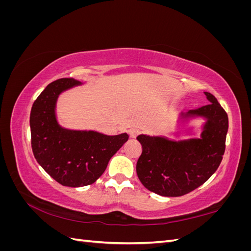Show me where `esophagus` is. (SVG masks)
Here are the masks:
<instances>
[{"instance_id": "34e87169", "label": "esophagus", "mask_w": 251, "mask_h": 251, "mask_svg": "<svg viewBox=\"0 0 251 251\" xmlns=\"http://www.w3.org/2000/svg\"><path fill=\"white\" fill-rule=\"evenodd\" d=\"M139 130L138 128H134V127H132V128H130V130H128V135H130V137L131 138H136L137 137V136L139 135Z\"/></svg>"}]
</instances>
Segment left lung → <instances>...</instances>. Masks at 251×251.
I'll use <instances>...</instances> for the list:
<instances>
[{
	"mask_svg": "<svg viewBox=\"0 0 251 251\" xmlns=\"http://www.w3.org/2000/svg\"><path fill=\"white\" fill-rule=\"evenodd\" d=\"M208 104L181 113L178 128L193 119H204L200 138L174 140L165 136L141 134L142 146L136 172L143 186L164 197H179L202 185L219 168L225 151L228 117L208 93Z\"/></svg>",
	"mask_w": 251,
	"mask_h": 251,
	"instance_id": "1",
	"label": "left lung"
}]
</instances>
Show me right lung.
Segmentation results:
<instances>
[{"label": "right lung", "instance_id": "obj_1", "mask_svg": "<svg viewBox=\"0 0 251 251\" xmlns=\"http://www.w3.org/2000/svg\"><path fill=\"white\" fill-rule=\"evenodd\" d=\"M81 85L72 77L49 83L30 113L31 147L36 161L58 183L70 187L94 183L128 139L126 133L109 136L93 130H71L58 124L59 95Z\"/></svg>", "mask_w": 251, "mask_h": 251}]
</instances>
